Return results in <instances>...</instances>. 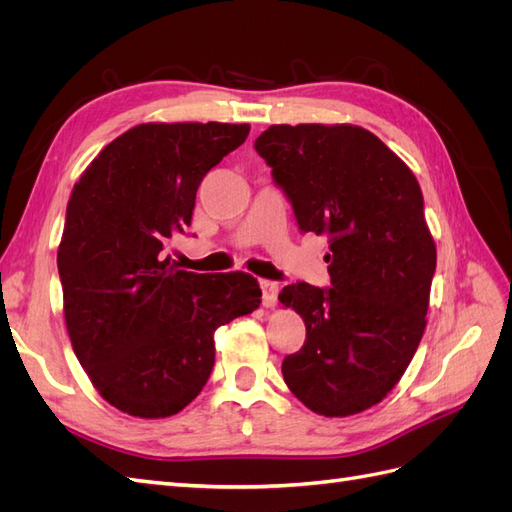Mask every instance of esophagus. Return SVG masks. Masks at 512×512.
<instances>
[{
	"instance_id": "1",
	"label": "esophagus",
	"mask_w": 512,
	"mask_h": 512,
	"mask_svg": "<svg viewBox=\"0 0 512 512\" xmlns=\"http://www.w3.org/2000/svg\"><path fill=\"white\" fill-rule=\"evenodd\" d=\"M260 288H262V305H265V307H275L277 292H280V284L269 282V280H262Z\"/></svg>"
}]
</instances>
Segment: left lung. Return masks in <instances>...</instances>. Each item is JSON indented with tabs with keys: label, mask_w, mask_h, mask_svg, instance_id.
Here are the masks:
<instances>
[{
	"label": "left lung",
	"mask_w": 512,
	"mask_h": 512,
	"mask_svg": "<svg viewBox=\"0 0 512 512\" xmlns=\"http://www.w3.org/2000/svg\"><path fill=\"white\" fill-rule=\"evenodd\" d=\"M301 232L329 239L331 288L297 282L280 303L305 322L282 374L322 416L359 414L393 391L421 344L436 243L412 170L350 123L271 126L254 143Z\"/></svg>",
	"instance_id": "left-lung-1"
}]
</instances>
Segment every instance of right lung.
<instances>
[{
  "instance_id": "1",
  "label": "right lung",
  "mask_w": 512,
  "mask_h": 512,
  "mask_svg": "<svg viewBox=\"0 0 512 512\" xmlns=\"http://www.w3.org/2000/svg\"><path fill=\"white\" fill-rule=\"evenodd\" d=\"M247 134V123H141L74 183L57 250L66 327L96 391L130 416L181 412L211 376L213 333L260 305L252 275L181 271L162 254L190 226L200 181Z\"/></svg>"
}]
</instances>
